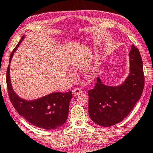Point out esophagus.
<instances>
[{"label":"esophagus","instance_id":"obj_1","mask_svg":"<svg viewBox=\"0 0 153 153\" xmlns=\"http://www.w3.org/2000/svg\"><path fill=\"white\" fill-rule=\"evenodd\" d=\"M82 91L80 89H79V88H76V89H74V91H73V94H74V96H78L79 94H80Z\"/></svg>","mask_w":153,"mask_h":153}]
</instances>
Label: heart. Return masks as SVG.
Segmentation results:
<instances>
[{
  "instance_id": "heart-1",
  "label": "heart",
  "mask_w": 153,
  "mask_h": 153,
  "mask_svg": "<svg viewBox=\"0 0 153 153\" xmlns=\"http://www.w3.org/2000/svg\"><path fill=\"white\" fill-rule=\"evenodd\" d=\"M87 74L88 75H91L92 74V71L91 69H88L87 70Z\"/></svg>"
}]
</instances>
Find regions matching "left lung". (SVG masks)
<instances>
[{"label":"left lung","instance_id":"left-lung-1","mask_svg":"<svg viewBox=\"0 0 153 153\" xmlns=\"http://www.w3.org/2000/svg\"><path fill=\"white\" fill-rule=\"evenodd\" d=\"M130 74L124 82L108 86L97 78L89 94V114L96 124L109 127L122 121L134 108L143 92L144 75L139 51L132 45L129 53Z\"/></svg>","mask_w":153,"mask_h":153}]
</instances>
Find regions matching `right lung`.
<instances>
[{
	"label": "right lung",
	"instance_id": "obj_1",
	"mask_svg": "<svg viewBox=\"0 0 153 153\" xmlns=\"http://www.w3.org/2000/svg\"><path fill=\"white\" fill-rule=\"evenodd\" d=\"M23 36L10 55L6 79L10 99L19 115L34 126L47 130H53L64 124L68 114L72 92H54L34 100L19 97L12 88L10 79V63L15 51L24 39Z\"/></svg>",
	"mask_w": 153,
	"mask_h": 153
}]
</instances>
